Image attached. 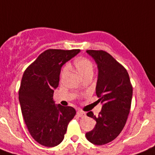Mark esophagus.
Segmentation results:
<instances>
[{
    "mask_svg": "<svg viewBox=\"0 0 155 155\" xmlns=\"http://www.w3.org/2000/svg\"><path fill=\"white\" fill-rule=\"evenodd\" d=\"M77 115L79 117H81V118H83V117L86 116V113L84 111H77Z\"/></svg>",
    "mask_w": 155,
    "mask_h": 155,
    "instance_id": "1",
    "label": "esophagus"
}]
</instances>
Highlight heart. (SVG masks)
<instances>
[{
    "mask_svg": "<svg viewBox=\"0 0 155 155\" xmlns=\"http://www.w3.org/2000/svg\"><path fill=\"white\" fill-rule=\"evenodd\" d=\"M74 64L75 67L76 68L77 71L82 76L85 78L86 76H92L94 73V63L92 62L91 60L85 57H81L75 60L74 61ZM69 71V66L68 64H65L61 69V79L66 76L67 73Z\"/></svg>",
    "mask_w": 155,
    "mask_h": 155,
    "instance_id": "heart-1",
    "label": "heart"
}]
</instances>
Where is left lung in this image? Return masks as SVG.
Wrapping results in <instances>:
<instances>
[{
  "label": "left lung",
  "instance_id": "8db88e82",
  "mask_svg": "<svg viewBox=\"0 0 155 155\" xmlns=\"http://www.w3.org/2000/svg\"><path fill=\"white\" fill-rule=\"evenodd\" d=\"M98 68L96 94L103 104L97 117L92 111L87 116L96 121L95 127L86 134L89 141L104 145L115 140L123 130L131 107L133 87L126 68L104 51L87 50Z\"/></svg>",
  "mask_w": 155,
  "mask_h": 155
}]
</instances>
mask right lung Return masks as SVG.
I'll list each match as a JSON object with an SVG mask.
<instances>
[{"mask_svg":"<svg viewBox=\"0 0 155 155\" xmlns=\"http://www.w3.org/2000/svg\"><path fill=\"white\" fill-rule=\"evenodd\" d=\"M79 51L47 50L25 69L21 78L18 91L21 114L30 135L43 146L58 145L76 115L72 107L56 105L53 94L58 86L62 65Z\"/></svg>","mask_w":155,"mask_h":155,"instance_id":"1","label":"right lung"}]
</instances>
